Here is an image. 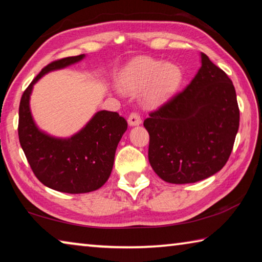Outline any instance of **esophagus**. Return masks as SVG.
<instances>
[{
  "mask_svg": "<svg viewBox=\"0 0 262 262\" xmlns=\"http://www.w3.org/2000/svg\"><path fill=\"white\" fill-rule=\"evenodd\" d=\"M141 122L142 121H141L140 115L136 113H132L129 115V118H128V124H129V126H139Z\"/></svg>",
  "mask_w": 262,
  "mask_h": 262,
  "instance_id": "34e87169",
  "label": "esophagus"
}]
</instances>
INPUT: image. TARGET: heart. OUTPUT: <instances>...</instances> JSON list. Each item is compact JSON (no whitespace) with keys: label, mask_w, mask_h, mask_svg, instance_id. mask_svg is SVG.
<instances>
[{"label":"heart","mask_w":262,"mask_h":262,"mask_svg":"<svg viewBox=\"0 0 262 262\" xmlns=\"http://www.w3.org/2000/svg\"><path fill=\"white\" fill-rule=\"evenodd\" d=\"M183 82V71L180 66L151 58L132 60L120 74V85L126 92L140 93L147 107H159L168 102Z\"/></svg>","instance_id":"heart-1"}]
</instances>
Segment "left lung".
<instances>
[{"mask_svg": "<svg viewBox=\"0 0 262 262\" xmlns=\"http://www.w3.org/2000/svg\"><path fill=\"white\" fill-rule=\"evenodd\" d=\"M201 69L188 87L149 114L148 159L172 184L196 183L226 164L239 129V107L227 74L201 53Z\"/></svg>", "mask_w": 262, "mask_h": 262, "instance_id": "1", "label": "left lung"}]
</instances>
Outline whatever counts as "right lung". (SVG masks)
Returning a JSON list of instances; mask_svg holds the SVG:
<instances>
[{
	"label": "right lung",
	"mask_w": 262,
	"mask_h": 262,
	"mask_svg": "<svg viewBox=\"0 0 262 262\" xmlns=\"http://www.w3.org/2000/svg\"><path fill=\"white\" fill-rule=\"evenodd\" d=\"M85 55L52 61L41 70L19 102L18 138L36 177L48 188L66 193H86L106 183L113 169L116 147L127 121L116 112L99 111L70 138H56L39 129L30 110L34 85L45 74L73 65Z\"/></svg>",
	"instance_id": "1"
}]
</instances>
